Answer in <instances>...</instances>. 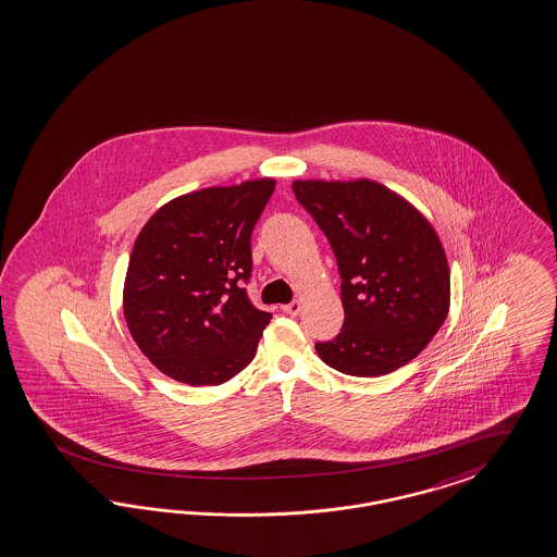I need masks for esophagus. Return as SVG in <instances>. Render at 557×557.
<instances>
[{
    "instance_id": "1",
    "label": "esophagus",
    "mask_w": 557,
    "mask_h": 557,
    "mask_svg": "<svg viewBox=\"0 0 557 557\" xmlns=\"http://www.w3.org/2000/svg\"><path fill=\"white\" fill-rule=\"evenodd\" d=\"M281 309H283L287 315H297V313L301 311V301H297V299H295V301H290V304L283 306Z\"/></svg>"
}]
</instances>
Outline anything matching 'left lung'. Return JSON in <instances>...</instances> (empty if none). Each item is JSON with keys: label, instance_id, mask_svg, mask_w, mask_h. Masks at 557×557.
Wrapping results in <instances>:
<instances>
[{"label": "left lung", "instance_id": "obj_1", "mask_svg": "<svg viewBox=\"0 0 557 557\" xmlns=\"http://www.w3.org/2000/svg\"><path fill=\"white\" fill-rule=\"evenodd\" d=\"M293 191L326 233L343 278L345 324L315 345L318 357L357 377L407 366L450 309V269L432 223L368 177L295 180Z\"/></svg>", "mask_w": 557, "mask_h": 557}]
</instances>
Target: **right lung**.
Returning <instances> with one entry per match:
<instances>
[{
	"label": "right lung",
	"mask_w": 557,
	"mask_h": 557,
	"mask_svg": "<svg viewBox=\"0 0 557 557\" xmlns=\"http://www.w3.org/2000/svg\"><path fill=\"white\" fill-rule=\"evenodd\" d=\"M276 182L248 180L177 196L138 233L124 281L127 330L148 361L189 386L246 370L272 313L249 304L251 231Z\"/></svg>",
	"instance_id": "obj_1"
}]
</instances>
